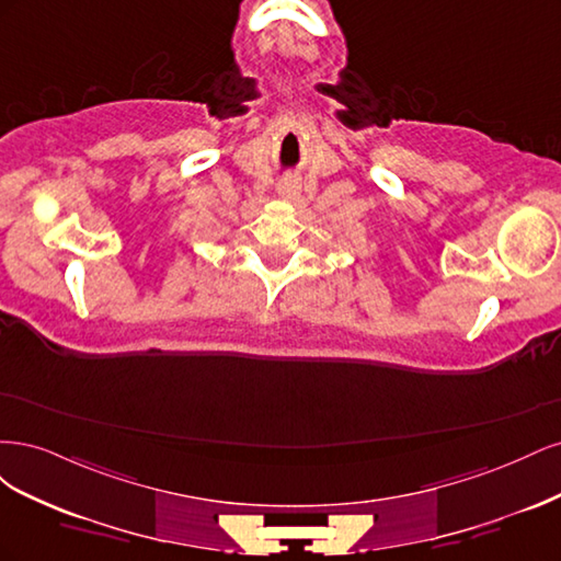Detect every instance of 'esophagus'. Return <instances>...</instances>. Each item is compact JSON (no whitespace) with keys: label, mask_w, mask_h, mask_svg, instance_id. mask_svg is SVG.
Returning a JSON list of instances; mask_svg holds the SVG:
<instances>
[{"label":"esophagus","mask_w":561,"mask_h":561,"mask_svg":"<svg viewBox=\"0 0 561 561\" xmlns=\"http://www.w3.org/2000/svg\"><path fill=\"white\" fill-rule=\"evenodd\" d=\"M278 196L285 201H297L301 196V186L295 180H283L278 184Z\"/></svg>","instance_id":"obj_1"}]
</instances>
